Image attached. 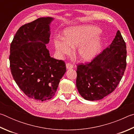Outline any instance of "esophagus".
<instances>
[{"instance_id":"1","label":"esophagus","mask_w":134,"mask_h":134,"mask_svg":"<svg viewBox=\"0 0 134 134\" xmlns=\"http://www.w3.org/2000/svg\"><path fill=\"white\" fill-rule=\"evenodd\" d=\"M74 67V65L71 63H67L66 64V68L67 69H71Z\"/></svg>"}]
</instances>
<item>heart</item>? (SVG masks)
Returning <instances> with one entry per match:
<instances>
[{"mask_svg":"<svg viewBox=\"0 0 134 134\" xmlns=\"http://www.w3.org/2000/svg\"><path fill=\"white\" fill-rule=\"evenodd\" d=\"M99 29L93 26H79L65 29L64 38L59 37L54 40L56 50L59 54H69L72 47H77L76 55L83 62L91 60L96 55L100 45V40L94 37Z\"/></svg>","mask_w":134,"mask_h":134,"instance_id":"heart-1","label":"heart"}]
</instances>
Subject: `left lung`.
I'll return each mask as SVG.
<instances>
[{
    "instance_id": "obj_1",
    "label": "left lung",
    "mask_w": 134,
    "mask_h": 134,
    "mask_svg": "<svg viewBox=\"0 0 134 134\" xmlns=\"http://www.w3.org/2000/svg\"><path fill=\"white\" fill-rule=\"evenodd\" d=\"M125 42L118 30L112 42L89 63L77 65L76 86L87 100H97L113 92L126 66Z\"/></svg>"
}]
</instances>
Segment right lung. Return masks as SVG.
<instances>
[{"instance_id": "add662e5", "label": "right lung", "mask_w": 134, "mask_h": 134, "mask_svg": "<svg viewBox=\"0 0 134 134\" xmlns=\"http://www.w3.org/2000/svg\"><path fill=\"white\" fill-rule=\"evenodd\" d=\"M50 17L40 18L20 27L10 44V68L15 82L29 98L40 101L53 97L66 71L64 61L51 57Z\"/></svg>"}]
</instances>
